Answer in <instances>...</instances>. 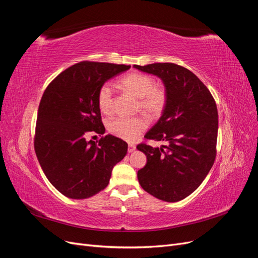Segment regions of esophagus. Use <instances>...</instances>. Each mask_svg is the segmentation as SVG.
<instances>
[{
	"label": "esophagus",
	"mask_w": 258,
	"mask_h": 258,
	"mask_svg": "<svg viewBox=\"0 0 258 258\" xmlns=\"http://www.w3.org/2000/svg\"><path fill=\"white\" fill-rule=\"evenodd\" d=\"M136 150V145L135 144H129V146H128V152L129 153H132Z\"/></svg>",
	"instance_id": "obj_1"
}]
</instances>
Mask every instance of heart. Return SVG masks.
I'll list each match as a JSON object with an SVG mask.
<instances>
[{
    "instance_id": "obj_1",
    "label": "heart",
    "mask_w": 258,
    "mask_h": 258,
    "mask_svg": "<svg viewBox=\"0 0 258 258\" xmlns=\"http://www.w3.org/2000/svg\"><path fill=\"white\" fill-rule=\"evenodd\" d=\"M121 87L139 98L138 107L148 115L159 114L166 104V92L160 87H155L151 76L142 73H130L121 77ZM98 104L105 114L113 111L114 90L111 84L105 83L98 91ZM147 127V121L141 116L114 117L107 123V128L116 137L127 141H134Z\"/></svg>"
}]
</instances>
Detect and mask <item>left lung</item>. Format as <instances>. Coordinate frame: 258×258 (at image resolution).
<instances>
[{"instance_id": "1", "label": "left lung", "mask_w": 258, "mask_h": 258, "mask_svg": "<svg viewBox=\"0 0 258 258\" xmlns=\"http://www.w3.org/2000/svg\"><path fill=\"white\" fill-rule=\"evenodd\" d=\"M157 76L166 91L159 120L146 132L147 140L167 142L153 147L139 144L146 165L138 171L142 188L167 202H176L196 190L216 156L218 114L215 101L198 77L174 63L134 66Z\"/></svg>"}]
</instances>
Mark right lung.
<instances>
[{"label":"right lung","mask_w":258,"mask_h":258,"mask_svg":"<svg viewBox=\"0 0 258 258\" xmlns=\"http://www.w3.org/2000/svg\"><path fill=\"white\" fill-rule=\"evenodd\" d=\"M130 66L83 61L60 73L46 88L38 106L34 150L43 172L66 197L86 199L103 190L128 144L107 135L99 143L90 132L105 134L98 91Z\"/></svg>","instance_id":"obj_1"}]
</instances>
